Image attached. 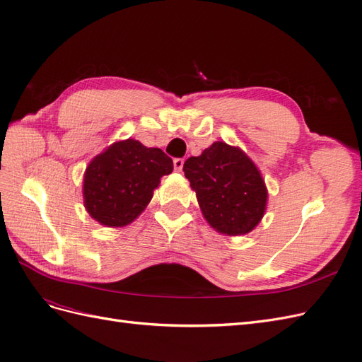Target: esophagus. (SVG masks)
Returning a JSON list of instances; mask_svg holds the SVG:
<instances>
[{"mask_svg": "<svg viewBox=\"0 0 362 362\" xmlns=\"http://www.w3.org/2000/svg\"><path fill=\"white\" fill-rule=\"evenodd\" d=\"M173 166L177 170H182V166H184V160L182 158H175L173 160Z\"/></svg>", "mask_w": 362, "mask_h": 362, "instance_id": "34e87169", "label": "esophagus"}]
</instances>
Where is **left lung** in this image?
<instances>
[{
    "instance_id": "8db88e82",
    "label": "left lung",
    "mask_w": 362,
    "mask_h": 362,
    "mask_svg": "<svg viewBox=\"0 0 362 362\" xmlns=\"http://www.w3.org/2000/svg\"><path fill=\"white\" fill-rule=\"evenodd\" d=\"M184 175L196 193L202 216L223 235L249 234L267 208V187L245 151L214 141L199 157L184 163Z\"/></svg>"
}]
</instances>
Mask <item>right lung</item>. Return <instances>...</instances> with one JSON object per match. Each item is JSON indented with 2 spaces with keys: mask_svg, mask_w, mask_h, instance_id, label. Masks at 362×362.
<instances>
[{
  "mask_svg": "<svg viewBox=\"0 0 362 362\" xmlns=\"http://www.w3.org/2000/svg\"><path fill=\"white\" fill-rule=\"evenodd\" d=\"M172 170V158L160 148H146L134 139L115 141L86 168V211L104 226H127L145 211L161 177Z\"/></svg>",
  "mask_w": 362,
  "mask_h": 362,
  "instance_id": "obj_1",
  "label": "right lung"
}]
</instances>
